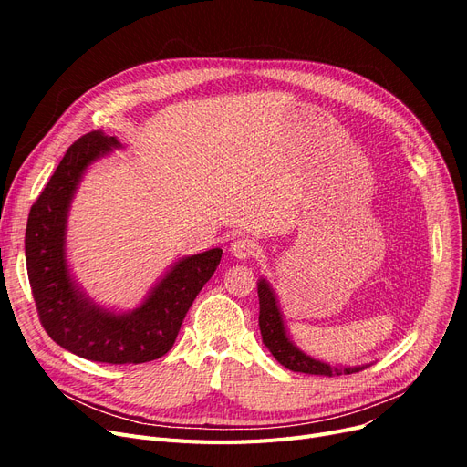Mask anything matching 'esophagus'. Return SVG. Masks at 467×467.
Masks as SVG:
<instances>
[{"label":"esophagus","instance_id":"esophagus-1","mask_svg":"<svg viewBox=\"0 0 467 467\" xmlns=\"http://www.w3.org/2000/svg\"><path fill=\"white\" fill-rule=\"evenodd\" d=\"M231 254L236 257V259H242L246 261L250 257H255L259 254V246L250 240V238H238L231 244Z\"/></svg>","mask_w":467,"mask_h":467}]
</instances>
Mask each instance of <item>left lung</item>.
I'll list each match as a JSON object with an SVG mask.
<instances>
[{"label":"left lung","mask_w":467,"mask_h":467,"mask_svg":"<svg viewBox=\"0 0 467 467\" xmlns=\"http://www.w3.org/2000/svg\"><path fill=\"white\" fill-rule=\"evenodd\" d=\"M257 296H259V329L265 347L271 350L275 359L282 363L285 369L293 373H306V375H322V377H338V375H352L367 365L356 367H335L331 363L316 359L305 354L301 348L293 345L285 331L284 317L276 301L275 291L265 278L257 282Z\"/></svg>","instance_id":"1"}]
</instances>
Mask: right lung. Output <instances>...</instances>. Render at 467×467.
<instances>
[{"label":"right lung","mask_w":467,"mask_h":467,"mask_svg":"<svg viewBox=\"0 0 467 467\" xmlns=\"http://www.w3.org/2000/svg\"><path fill=\"white\" fill-rule=\"evenodd\" d=\"M119 147L115 136L98 130L71 143L34 202L24 238L34 301L48 337L71 354L111 365L153 361L174 347L187 310L223 254L212 248L178 259L129 312L104 308L87 296L66 261L67 213L87 168Z\"/></svg>","instance_id":"right-lung-1"}]
</instances>
